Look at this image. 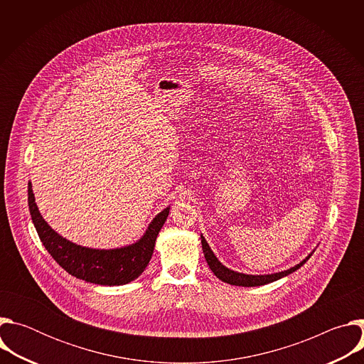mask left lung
Here are the masks:
<instances>
[{
    "instance_id": "obj_1",
    "label": "left lung",
    "mask_w": 364,
    "mask_h": 364,
    "mask_svg": "<svg viewBox=\"0 0 364 364\" xmlns=\"http://www.w3.org/2000/svg\"><path fill=\"white\" fill-rule=\"evenodd\" d=\"M201 237V247H203V253H204V257L207 261V265H209V268L212 269V272L223 282L226 284H230V285H236V287H261V285H267L269 282H274V281H278L292 272H295L296 269H299L308 259L311 257V255L314 253V250L311 252L305 259H302V261L299 264H296L295 267L287 269V271H281V272H277V274H268V275H247V274H242V272H236V271H232L229 268H226L219 259L216 257V255L213 253V250L210 249L209 243L205 242L204 236L200 235Z\"/></svg>"
}]
</instances>
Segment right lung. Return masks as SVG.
Returning a JSON list of instances; mask_svg holds the SVG:
<instances>
[{"instance_id": "obj_1", "label": "right lung", "mask_w": 364, "mask_h": 364, "mask_svg": "<svg viewBox=\"0 0 364 364\" xmlns=\"http://www.w3.org/2000/svg\"><path fill=\"white\" fill-rule=\"evenodd\" d=\"M28 209L38 237L51 257L70 275L96 285H125L136 279L154 252L155 240L166 223L170 205L148 225L135 243L117 249H93L76 245L51 229L38 212L31 183L28 181Z\"/></svg>"}]
</instances>
